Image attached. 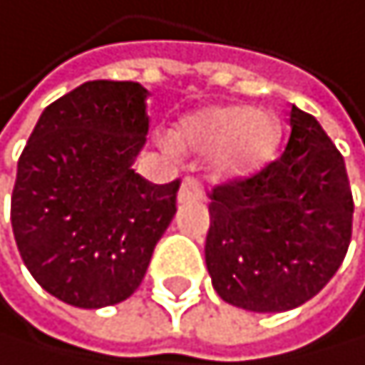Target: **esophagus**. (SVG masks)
Instances as JSON below:
<instances>
[{
    "label": "esophagus",
    "mask_w": 365,
    "mask_h": 365,
    "mask_svg": "<svg viewBox=\"0 0 365 365\" xmlns=\"http://www.w3.org/2000/svg\"><path fill=\"white\" fill-rule=\"evenodd\" d=\"M204 197V190H201V184L195 177H186L181 181L179 188V204H188V201H199Z\"/></svg>",
    "instance_id": "1"
}]
</instances>
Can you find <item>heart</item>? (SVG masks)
Here are the masks:
<instances>
[{"label":"heart","instance_id":"obj_1","mask_svg":"<svg viewBox=\"0 0 365 365\" xmlns=\"http://www.w3.org/2000/svg\"><path fill=\"white\" fill-rule=\"evenodd\" d=\"M279 126L272 115L244 103H215L179 123L173 143L179 150L212 155L219 177H244L262 168L274 153Z\"/></svg>","mask_w":365,"mask_h":365}]
</instances>
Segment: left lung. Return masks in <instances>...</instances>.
<instances>
[{
  "label": "left lung",
  "mask_w": 365,
  "mask_h": 365,
  "mask_svg": "<svg viewBox=\"0 0 365 365\" xmlns=\"http://www.w3.org/2000/svg\"><path fill=\"white\" fill-rule=\"evenodd\" d=\"M282 157L210 192L206 266L224 302L284 312L312 299L339 270L352 237L341 153L319 121L288 113Z\"/></svg>",
  "instance_id": "obj_1"
}]
</instances>
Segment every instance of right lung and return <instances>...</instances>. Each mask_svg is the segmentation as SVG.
<instances>
[{
	"label": "right lung",
	"instance_id": "1",
	"mask_svg": "<svg viewBox=\"0 0 365 365\" xmlns=\"http://www.w3.org/2000/svg\"><path fill=\"white\" fill-rule=\"evenodd\" d=\"M146 97L137 81H86L41 113L17 161L19 255L71 306L128 299L177 212L179 179L157 186L133 170L150 121Z\"/></svg>",
	"mask_w": 365,
	"mask_h": 365
}]
</instances>
